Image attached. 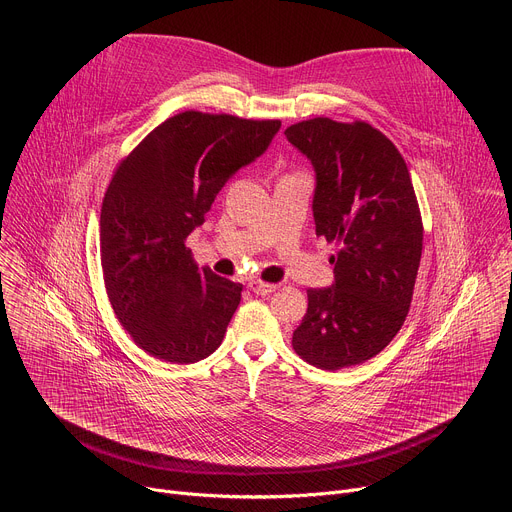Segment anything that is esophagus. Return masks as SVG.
Wrapping results in <instances>:
<instances>
[{
  "mask_svg": "<svg viewBox=\"0 0 512 512\" xmlns=\"http://www.w3.org/2000/svg\"><path fill=\"white\" fill-rule=\"evenodd\" d=\"M249 289L253 291V294H257V296H269V294H273V291L277 289V285H273V283H263V281H257V279H251V281H249Z\"/></svg>",
  "mask_w": 512,
  "mask_h": 512,
  "instance_id": "esophagus-1",
  "label": "esophagus"
}]
</instances>
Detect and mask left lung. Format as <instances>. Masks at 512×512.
Segmentation results:
<instances>
[{
    "label": "left lung",
    "mask_w": 512,
    "mask_h": 512,
    "mask_svg": "<svg viewBox=\"0 0 512 512\" xmlns=\"http://www.w3.org/2000/svg\"><path fill=\"white\" fill-rule=\"evenodd\" d=\"M314 166L316 235L340 245L330 287L308 289L294 350L322 371L377 356L401 330L423 247L421 214L405 160L364 121L316 117L285 129Z\"/></svg>",
    "instance_id": "8db88e82"
}]
</instances>
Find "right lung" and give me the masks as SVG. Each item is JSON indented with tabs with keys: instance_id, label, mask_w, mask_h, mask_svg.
Wrapping results in <instances>:
<instances>
[{
	"instance_id": "right-lung-1",
	"label": "right lung",
	"mask_w": 512,
	"mask_h": 512,
	"mask_svg": "<svg viewBox=\"0 0 512 512\" xmlns=\"http://www.w3.org/2000/svg\"><path fill=\"white\" fill-rule=\"evenodd\" d=\"M279 127L277 119L184 111L115 170L101 208V265L115 316L141 350L190 364L221 346L243 285L198 269L184 241Z\"/></svg>"
}]
</instances>
